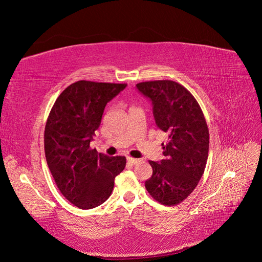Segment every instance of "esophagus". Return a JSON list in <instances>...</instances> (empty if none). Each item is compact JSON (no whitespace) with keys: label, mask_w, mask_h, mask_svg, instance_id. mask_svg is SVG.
Instances as JSON below:
<instances>
[{"label":"esophagus","mask_w":262,"mask_h":262,"mask_svg":"<svg viewBox=\"0 0 262 262\" xmlns=\"http://www.w3.org/2000/svg\"><path fill=\"white\" fill-rule=\"evenodd\" d=\"M126 161H128V163L131 165H136L140 162V160H138V158H133V157H128L126 158Z\"/></svg>","instance_id":"34e87169"}]
</instances>
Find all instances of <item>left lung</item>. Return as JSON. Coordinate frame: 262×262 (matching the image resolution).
<instances>
[{"instance_id": "left-lung-1", "label": "left lung", "mask_w": 262, "mask_h": 262, "mask_svg": "<svg viewBox=\"0 0 262 262\" xmlns=\"http://www.w3.org/2000/svg\"><path fill=\"white\" fill-rule=\"evenodd\" d=\"M152 100L156 125L167 133L164 160L149 161L153 175L145 188L164 205L181 203L200 181L209 154V129L200 105L186 87L163 80L137 84Z\"/></svg>"}]
</instances>
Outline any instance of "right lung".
Here are the masks:
<instances>
[{"label":"right lung","mask_w":262,"mask_h":262,"mask_svg":"<svg viewBox=\"0 0 262 262\" xmlns=\"http://www.w3.org/2000/svg\"><path fill=\"white\" fill-rule=\"evenodd\" d=\"M126 84L77 81L55 100L45 128V154L61 193L75 207L89 210L104 203L125 157H109L91 148L107 102Z\"/></svg>","instance_id":"1"}]
</instances>
